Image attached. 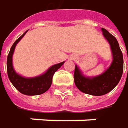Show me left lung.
<instances>
[{
	"instance_id": "8db88e82",
	"label": "left lung",
	"mask_w": 128,
	"mask_h": 128,
	"mask_svg": "<svg viewBox=\"0 0 128 128\" xmlns=\"http://www.w3.org/2000/svg\"><path fill=\"white\" fill-rule=\"evenodd\" d=\"M104 39L110 45L112 62L105 71L96 76H86L76 65L74 82L76 87L83 93L101 96L110 92L118 84L123 73L124 60L117 39L107 30L102 28Z\"/></svg>"
}]
</instances>
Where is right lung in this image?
<instances>
[{"mask_svg": "<svg viewBox=\"0 0 128 128\" xmlns=\"http://www.w3.org/2000/svg\"><path fill=\"white\" fill-rule=\"evenodd\" d=\"M27 30L14 42L11 46L7 60V71L10 82L20 93L26 95H38L46 92L50 88L54 73L65 62L52 66L44 73L36 77H24L16 72L13 66V55L16 44L24 36Z\"/></svg>", "mask_w": 128, "mask_h": 128, "instance_id": "obj_1", "label": "right lung"}]
</instances>
